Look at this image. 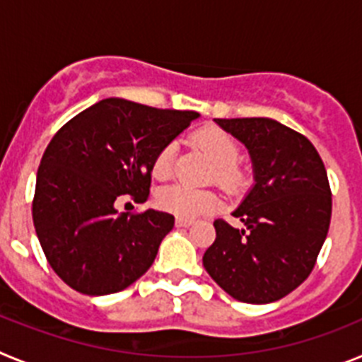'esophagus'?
Wrapping results in <instances>:
<instances>
[{"label": "esophagus", "instance_id": "1", "mask_svg": "<svg viewBox=\"0 0 362 362\" xmlns=\"http://www.w3.org/2000/svg\"><path fill=\"white\" fill-rule=\"evenodd\" d=\"M194 223V219H187V217H177L175 219V225L177 226H190Z\"/></svg>", "mask_w": 362, "mask_h": 362}]
</instances>
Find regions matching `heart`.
<instances>
[{
  "mask_svg": "<svg viewBox=\"0 0 362 362\" xmlns=\"http://www.w3.org/2000/svg\"><path fill=\"white\" fill-rule=\"evenodd\" d=\"M194 141L209 153L216 163V181L226 190H238L245 181V175L235 165L239 159L238 141L225 130L217 127H204L194 134ZM177 146L175 143H166L159 148L152 163V174L158 179H168L174 172V161ZM156 203L161 210L177 217H192L210 214L217 206V197L214 192L196 190L185 185H172L158 192Z\"/></svg>",
  "mask_w": 362,
  "mask_h": 362,
  "instance_id": "heart-1",
  "label": "heart"
}]
</instances>
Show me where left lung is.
I'll return each mask as SVG.
<instances>
[{"label": "left lung", "mask_w": 362, "mask_h": 362, "mask_svg": "<svg viewBox=\"0 0 362 362\" xmlns=\"http://www.w3.org/2000/svg\"><path fill=\"white\" fill-rule=\"evenodd\" d=\"M248 148L255 185L233 217L216 219L203 267L233 299L267 305L312 274L330 228L332 192L325 163L303 134L268 117L214 119Z\"/></svg>", "instance_id": "left-lung-1"}]
</instances>
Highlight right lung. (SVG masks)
Here are the masks:
<instances>
[{
    "instance_id": "1",
    "label": "right lung",
    "mask_w": 362,
    "mask_h": 362,
    "mask_svg": "<svg viewBox=\"0 0 362 362\" xmlns=\"http://www.w3.org/2000/svg\"><path fill=\"white\" fill-rule=\"evenodd\" d=\"M199 114L108 98L57 130L37 168L32 219L47 261L85 296L124 290L152 267L174 216L117 212V199H148L161 146Z\"/></svg>"
}]
</instances>
